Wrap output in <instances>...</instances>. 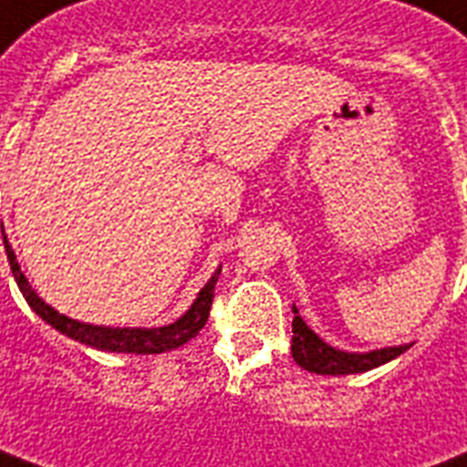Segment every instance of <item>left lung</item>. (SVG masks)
<instances>
[{
	"mask_svg": "<svg viewBox=\"0 0 467 467\" xmlns=\"http://www.w3.org/2000/svg\"><path fill=\"white\" fill-rule=\"evenodd\" d=\"M411 345H400V348H384V350L365 352H343L323 343L316 333L304 323L294 306V337H291V355L296 365H301L308 372L316 375H355V372H368L384 362L394 360L397 355L407 352Z\"/></svg>",
	"mask_w": 467,
	"mask_h": 467,
	"instance_id": "left-lung-1",
	"label": "left lung"
}]
</instances>
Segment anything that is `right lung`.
Listing matches in <instances>:
<instances>
[{"label": "right lung", "instance_id": "obj_1", "mask_svg": "<svg viewBox=\"0 0 467 467\" xmlns=\"http://www.w3.org/2000/svg\"><path fill=\"white\" fill-rule=\"evenodd\" d=\"M2 233H5V227H2ZM5 249L6 259H9V266H12L14 279L19 284V289L21 294H24V298H26V304L31 306L48 326L60 330L63 336L73 337L78 343L109 352L156 355V352H166L173 350V348H181V345H186L188 340L198 336L202 326L208 323L210 306H213V298H215V281H218L220 276L218 269V272L213 274V279L202 286L198 298L193 301V306L188 308V313H183V316H181L176 323H171V326H163V328H102V326H90V323H78V320L67 318V316L56 311V308H51L46 301H41V298L36 296V291L31 289V284H28L26 276L21 274L16 254H14V249L9 247L6 237Z\"/></svg>", "mask_w": 467, "mask_h": 467}]
</instances>
